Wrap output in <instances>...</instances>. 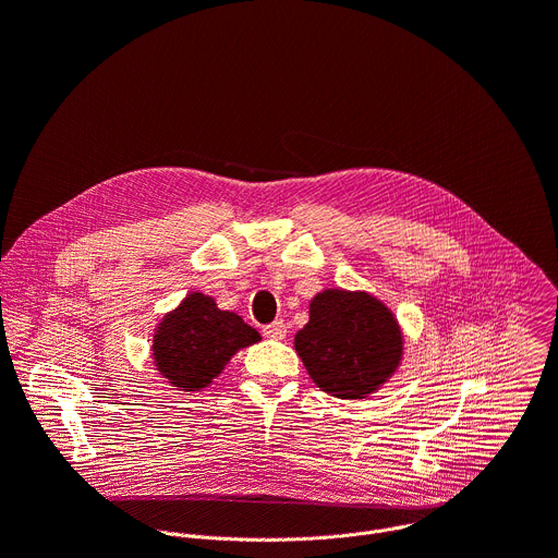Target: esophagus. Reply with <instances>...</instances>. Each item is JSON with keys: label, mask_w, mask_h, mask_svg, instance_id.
<instances>
[{"label": "esophagus", "mask_w": 558, "mask_h": 558, "mask_svg": "<svg viewBox=\"0 0 558 558\" xmlns=\"http://www.w3.org/2000/svg\"><path fill=\"white\" fill-rule=\"evenodd\" d=\"M263 333L269 340H284L287 338V325L282 320H276V323L263 327Z\"/></svg>", "instance_id": "1"}]
</instances>
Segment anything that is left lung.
Listing matches in <instances>:
<instances>
[{
  "label": "left lung",
  "mask_w": 558,
  "mask_h": 558,
  "mask_svg": "<svg viewBox=\"0 0 558 558\" xmlns=\"http://www.w3.org/2000/svg\"><path fill=\"white\" fill-rule=\"evenodd\" d=\"M295 351L311 379L340 400H364L402 362L404 340L386 304L364 291L327 289L308 304Z\"/></svg>",
  "instance_id": "1"
}]
</instances>
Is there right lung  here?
Wrapping results in <instances>:
<instances>
[{"label":"right lung","instance_id":"obj_1","mask_svg":"<svg viewBox=\"0 0 558 558\" xmlns=\"http://www.w3.org/2000/svg\"><path fill=\"white\" fill-rule=\"evenodd\" d=\"M258 340L241 315L220 311L205 293H190L156 327L151 355L158 373L190 392L205 388L235 351Z\"/></svg>","mask_w":558,"mask_h":558}]
</instances>
